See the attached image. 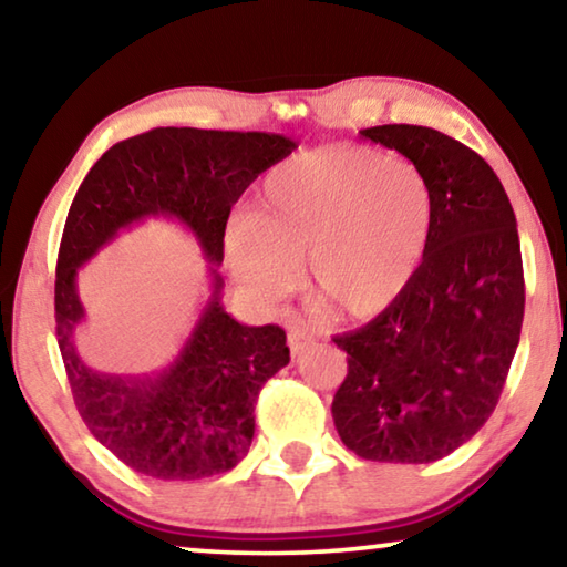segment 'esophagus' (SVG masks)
<instances>
[{"mask_svg":"<svg viewBox=\"0 0 567 567\" xmlns=\"http://www.w3.org/2000/svg\"><path fill=\"white\" fill-rule=\"evenodd\" d=\"M310 343H312V336L306 331V328L292 326L290 333H287V346H290L292 357H298V353H300L302 349H308Z\"/></svg>","mask_w":567,"mask_h":567,"instance_id":"34e87169","label":"esophagus"}]
</instances>
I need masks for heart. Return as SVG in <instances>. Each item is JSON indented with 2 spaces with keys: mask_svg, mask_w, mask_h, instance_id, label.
Listing matches in <instances>:
<instances>
[{
  "mask_svg": "<svg viewBox=\"0 0 567 567\" xmlns=\"http://www.w3.org/2000/svg\"><path fill=\"white\" fill-rule=\"evenodd\" d=\"M437 198L410 159L371 147H323L277 165L249 218L226 234L231 269L275 300L308 259L310 292L341 318H371L408 290L433 239Z\"/></svg>",
  "mask_w": 567,
  "mask_h": 567,
  "instance_id": "heart-1",
  "label": "heart"
}]
</instances>
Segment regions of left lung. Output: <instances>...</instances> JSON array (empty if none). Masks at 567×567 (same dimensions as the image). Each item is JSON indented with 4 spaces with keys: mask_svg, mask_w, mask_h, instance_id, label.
Segmentation results:
<instances>
[{
    "mask_svg": "<svg viewBox=\"0 0 567 567\" xmlns=\"http://www.w3.org/2000/svg\"><path fill=\"white\" fill-rule=\"evenodd\" d=\"M417 165L437 198L427 255L400 298L336 336L349 374L333 396L343 445L367 461L433 463L492 417L525 318L517 218L488 163L417 124L359 132Z\"/></svg>",
    "mask_w": 567,
    "mask_h": 567,
    "instance_id": "8db88e82",
    "label": "left lung"
}]
</instances>
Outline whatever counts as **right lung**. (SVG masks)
<instances>
[{
	"instance_id": "add662e5",
	"label": "right lung",
	"mask_w": 567,
	"mask_h": 567,
	"mask_svg": "<svg viewBox=\"0 0 567 567\" xmlns=\"http://www.w3.org/2000/svg\"><path fill=\"white\" fill-rule=\"evenodd\" d=\"M298 147L269 132L157 126L116 142L91 167L68 210L55 269V333L73 402L96 441L137 473L196 481L231 471L255 437V404L287 367L280 326H244L221 306L224 231L259 173ZM165 215L197 236L212 264V298L182 351L152 378L101 375L74 351L85 311L78 269L122 228Z\"/></svg>"
}]
</instances>
